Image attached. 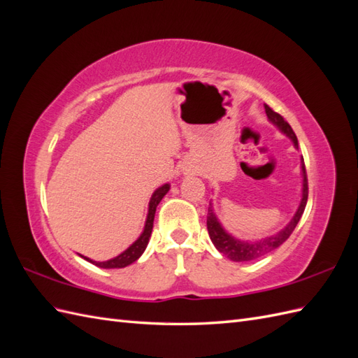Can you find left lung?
Wrapping results in <instances>:
<instances>
[{
	"label": "left lung",
	"mask_w": 358,
	"mask_h": 358,
	"mask_svg": "<svg viewBox=\"0 0 358 358\" xmlns=\"http://www.w3.org/2000/svg\"><path fill=\"white\" fill-rule=\"evenodd\" d=\"M264 110L271 123L275 124L281 132H283L286 136H289V138L292 140L295 148H299V140H296V135L292 131V127L289 126L287 121L281 117L280 113L272 110L268 104H264ZM301 173H303V189H301L300 206L296 209L291 222L286 224V227H283V229L277 232L275 235H271V237L255 240V241H243L232 237L231 234H227L224 231L222 223L218 222V218L214 214V209H212V204H210L208 209V222H206L208 232L212 243H214V246L220 250V252H222L224 257L231 258L232 262H250V260H257V258H260L268 252H271V250L283 245V243L291 237L295 226L299 224L308 203V175H306L305 159H303V157H301Z\"/></svg>",
	"instance_id": "obj_1"
}]
</instances>
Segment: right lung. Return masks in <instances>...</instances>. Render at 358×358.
<instances>
[{"instance_id":"add662e5","label":"right lung","mask_w":358,"mask_h":358,"mask_svg":"<svg viewBox=\"0 0 358 358\" xmlns=\"http://www.w3.org/2000/svg\"><path fill=\"white\" fill-rule=\"evenodd\" d=\"M169 185H163L162 187H158L157 191L152 195V199L149 201V212H148V218H146V224H144V231L140 235V238L136 240L135 243H132L131 246H129L124 252H121L118 257L112 258V260L108 262H92L90 258L87 257H83L85 260L94 263L98 268H104V269H115V268H126V266L132 264L134 262L138 260L141 257V254L144 252V249H146L149 238H150V234H152V227H154V218H155V210L158 203L162 201L163 196L169 191Z\"/></svg>"}]
</instances>
